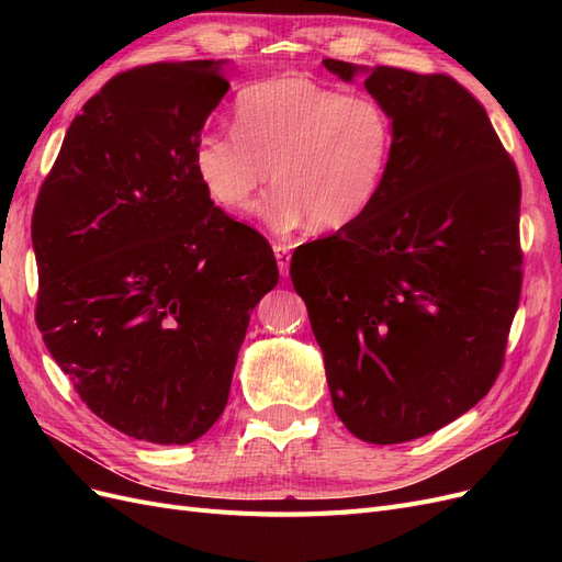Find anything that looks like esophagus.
I'll return each instance as SVG.
<instances>
[{"mask_svg": "<svg viewBox=\"0 0 562 562\" xmlns=\"http://www.w3.org/2000/svg\"><path fill=\"white\" fill-rule=\"evenodd\" d=\"M274 255H277V262H279V271L281 277H288V267H291V246L288 244H274Z\"/></svg>", "mask_w": 562, "mask_h": 562, "instance_id": "esophagus-1", "label": "esophagus"}]
</instances>
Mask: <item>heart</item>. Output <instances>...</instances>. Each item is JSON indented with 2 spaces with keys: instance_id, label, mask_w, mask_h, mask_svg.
<instances>
[{
  "instance_id": "b5f03b06",
  "label": "heart",
  "mask_w": 562,
  "mask_h": 562,
  "mask_svg": "<svg viewBox=\"0 0 562 562\" xmlns=\"http://www.w3.org/2000/svg\"><path fill=\"white\" fill-rule=\"evenodd\" d=\"M232 131H203L192 166L206 194L239 211L269 178L255 213L277 234L312 223L339 232L375 206L391 173L394 119L378 98L342 95L307 75H281L241 89Z\"/></svg>"
}]
</instances>
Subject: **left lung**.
<instances>
[{"label": "left lung", "mask_w": 562, "mask_h": 562, "mask_svg": "<svg viewBox=\"0 0 562 562\" xmlns=\"http://www.w3.org/2000/svg\"><path fill=\"white\" fill-rule=\"evenodd\" d=\"M394 119L384 190L293 252L337 417L366 443L438 431L495 384L520 300V178L483 105L446 75L323 60Z\"/></svg>", "instance_id": "1"}]
</instances>
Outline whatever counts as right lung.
<instances>
[{"instance_id": "add662e5", "label": "right lung", "mask_w": 562, "mask_h": 562, "mask_svg": "<svg viewBox=\"0 0 562 562\" xmlns=\"http://www.w3.org/2000/svg\"><path fill=\"white\" fill-rule=\"evenodd\" d=\"M223 65L110 79L32 215L48 353L100 419L147 443L187 446L223 415L250 312L279 281L265 236L220 211L192 166L229 91Z\"/></svg>"}]
</instances>
